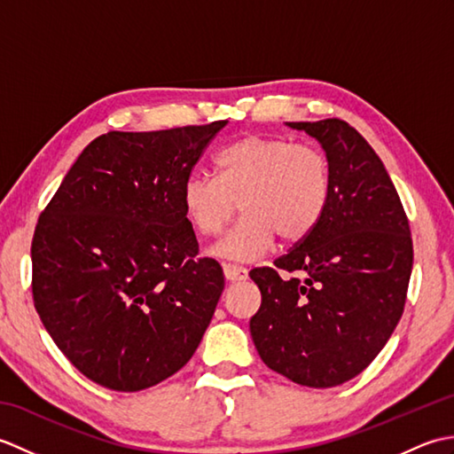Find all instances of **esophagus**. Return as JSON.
<instances>
[{
  "label": "esophagus",
  "mask_w": 454,
  "mask_h": 454,
  "mask_svg": "<svg viewBox=\"0 0 454 454\" xmlns=\"http://www.w3.org/2000/svg\"><path fill=\"white\" fill-rule=\"evenodd\" d=\"M224 277L228 278L230 283H239L246 281L247 278V269H244L242 265H234V263H224Z\"/></svg>",
  "instance_id": "obj_1"
}]
</instances>
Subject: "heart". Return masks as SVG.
Wrapping results in <instances>:
<instances>
[{
	"label": "heart",
	"mask_w": 454,
	"mask_h": 454,
	"mask_svg": "<svg viewBox=\"0 0 454 454\" xmlns=\"http://www.w3.org/2000/svg\"><path fill=\"white\" fill-rule=\"evenodd\" d=\"M218 177L192 171L183 181L181 202L200 236H216L242 207V218L212 246L210 255L255 262L275 236L298 242L316 228L332 195V168L314 144L249 132L216 156Z\"/></svg>",
	"instance_id": "1"
}]
</instances>
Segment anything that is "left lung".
Masks as SVG:
<instances>
[{"instance_id": "8db88e82", "label": "left lung", "mask_w": 454, "mask_h": 454, "mask_svg": "<svg viewBox=\"0 0 454 454\" xmlns=\"http://www.w3.org/2000/svg\"><path fill=\"white\" fill-rule=\"evenodd\" d=\"M320 142L332 168L324 216L275 267L249 277L262 306L249 320L269 369L310 388L351 380L398 325L413 265L410 224L387 168L340 119L286 122Z\"/></svg>"}]
</instances>
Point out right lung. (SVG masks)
<instances>
[{"label":"right lung","instance_id":"obj_1","mask_svg":"<svg viewBox=\"0 0 454 454\" xmlns=\"http://www.w3.org/2000/svg\"><path fill=\"white\" fill-rule=\"evenodd\" d=\"M107 132L66 173L35 230L33 298L90 380L138 392L197 351L224 291L181 202L183 181L226 127Z\"/></svg>","mask_w":454,"mask_h":454}]
</instances>
